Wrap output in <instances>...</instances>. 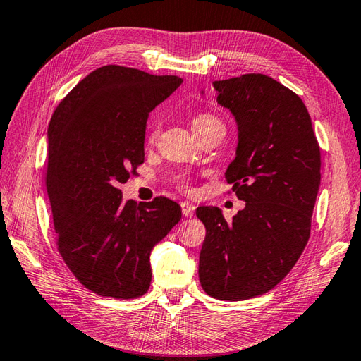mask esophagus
I'll return each instance as SVG.
<instances>
[{
	"mask_svg": "<svg viewBox=\"0 0 361 361\" xmlns=\"http://www.w3.org/2000/svg\"><path fill=\"white\" fill-rule=\"evenodd\" d=\"M181 211H183L184 216L190 219V216L194 215V212H195V206L192 203H188V201H184V203H181Z\"/></svg>",
	"mask_w": 361,
	"mask_h": 361,
	"instance_id": "esophagus-1",
	"label": "esophagus"
}]
</instances>
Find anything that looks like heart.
<instances>
[{
  "mask_svg": "<svg viewBox=\"0 0 361 361\" xmlns=\"http://www.w3.org/2000/svg\"><path fill=\"white\" fill-rule=\"evenodd\" d=\"M214 124H223V123L220 121V118H216V116L212 115V114H197L194 118H192V129H194V132L203 129V128H207V126H214ZM160 129L161 128H160V123H158V121H154L152 124L149 126V130H147V135H146L147 145H154V142L158 138V135H160ZM178 186L184 190L190 189L189 183L186 180H180Z\"/></svg>",
  "mask_w": 361,
  "mask_h": 361,
  "instance_id": "1",
  "label": "heart"
}]
</instances>
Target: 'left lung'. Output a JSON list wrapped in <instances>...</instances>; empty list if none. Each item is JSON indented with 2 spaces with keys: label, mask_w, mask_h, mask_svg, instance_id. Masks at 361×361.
Returning <instances> with one entry per match:
<instances>
[{
  "label": "left lung",
  "mask_w": 361,
  "mask_h": 361,
  "mask_svg": "<svg viewBox=\"0 0 361 361\" xmlns=\"http://www.w3.org/2000/svg\"><path fill=\"white\" fill-rule=\"evenodd\" d=\"M214 87L216 102L238 124L237 157L226 183L246 207L232 223L220 209H197L206 228L198 275L207 295L240 301L275 288L305 250L322 155L305 103L281 82L245 73Z\"/></svg>",
  "instance_id": "left-lung-1"
}]
</instances>
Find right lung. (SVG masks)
I'll use <instances>...</instances> for the list:
<instances>
[{
    "label": "right lung",
    "mask_w": 361,
    "mask_h": 361,
    "mask_svg": "<svg viewBox=\"0 0 361 361\" xmlns=\"http://www.w3.org/2000/svg\"><path fill=\"white\" fill-rule=\"evenodd\" d=\"M183 82L103 66L67 94L49 123L46 188L56 247L82 286L130 300L149 290L150 250L181 220L166 197L123 203L120 184L145 163L149 112Z\"/></svg>",
    "instance_id": "obj_1"
}]
</instances>
